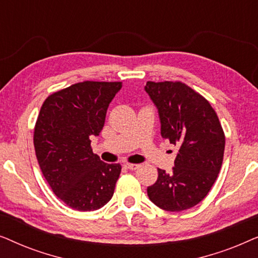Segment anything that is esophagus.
Wrapping results in <instances>:
<instances>
[{
	"label": "esophagus",
	"instance_id": "1",
	"mask_svg": "<svg viewBox=\"0 0 258 258\" xmlns=\"http://www.w3.org/2000/svg\"><path fill=\"white\" fill-rule=\"evenodd\" d=\"M125 167L129 169V170H136V169L140 168V164H136V163H126Z\"/></svg>",
	"mask_w": 258,
	"mask_h": 258
}]
</instances>
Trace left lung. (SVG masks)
Masks as SVG:
<instances>
[{
    "instance_id": "left-lung-1",
    "label": "left lung",
    "mask_w": 258,
    "mask_h": 258,
    "mask_svg": "<svg viewBox=\"0 0 258 258\" xmlns=\"http://www.w3.org/2000/svg\"><path fill=\"white\" fill-rule=\"evenodd\" d=\"M146 91L158 109L162 137L179 148L170 172L157 169L148 196L165 211L190 209L208 195L221 170L223 128L209 101L185 83L148 81Z\"/></svg>"
}]
</instances>
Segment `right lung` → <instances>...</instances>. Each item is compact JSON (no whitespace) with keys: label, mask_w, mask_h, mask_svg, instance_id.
<instances>
[{"label":"right lung","mask_w":258,"mask_h":258,"mask_svg":"<svg viewBox=\"0 0 258 258\" xmlns=\"http://www.w3.org/2000/svg\"><path fill=\"white\" fill-rule=\"evenodd\" d=\"M122 82L83 81L45 98L34 128V147L48 184L67 206L93 211L114 195L121 164H108L91 150Z\"/></svg>","instance_id":"obj_1"}]
</instances>
